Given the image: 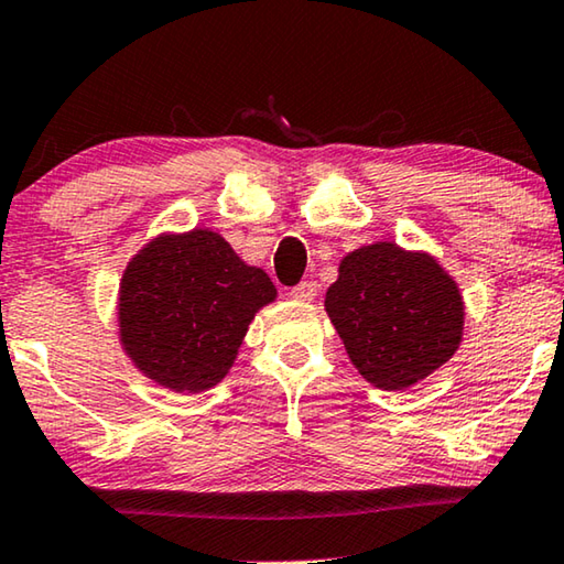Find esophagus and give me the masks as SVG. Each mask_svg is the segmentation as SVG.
<instances>
[{"instance_id": "34e87169", "label": "esophagus", "mask_w": 564, "mask_h": 564, "mask_svg": "<svg viewBox=\"0 0 564 564\" xmlns=\"http://www.w3.org/2000/svg\"><path fill=\"white\" fill-rule=\"evenodd\" d=\"M316 291L318 289H316L314 281H301L299 285H293V289H291V299L308 303V301L316 299Z\"/></svg>"}]
</instances>
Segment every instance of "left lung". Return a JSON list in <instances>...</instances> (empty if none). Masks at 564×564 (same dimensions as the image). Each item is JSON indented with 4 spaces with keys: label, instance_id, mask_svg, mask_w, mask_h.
<instances>
[{
    "label": "left lung",
    "instance_id": "1",
    "mask_svg": "<svg viewBox=\"0 0 564 564\" xmlns=\"http://www.w3.org/2000/svg\"><path fill=\"white\" fill-rule=\"evenodd\" d=\"M324 306L356 371L383 391L426 379L457 354L464 336L457 281L432 253L391 240L344 256Z\"/></svg>",
    "mask_w": 564,
    "mask_h": 564
}]
</instances>
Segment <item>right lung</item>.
I'll use <instances>...</instances> for the list:
<instances>
[{"instance_id":"1","label":"right lung","mask_w":564,"mask_h":564,"mask_svg":"<svg viewBox=\"0 0 564 564\" xmlns=\"http://www.w3.org/2000/svg\"><path fill=\"white\" fill-rule=\"evenodd\" d=\"M279 291L210 228L160 234L124 265L118 291L122 351L142 377L200 394L228 377L250 321Z\"/></svg>"}]
</instances>
